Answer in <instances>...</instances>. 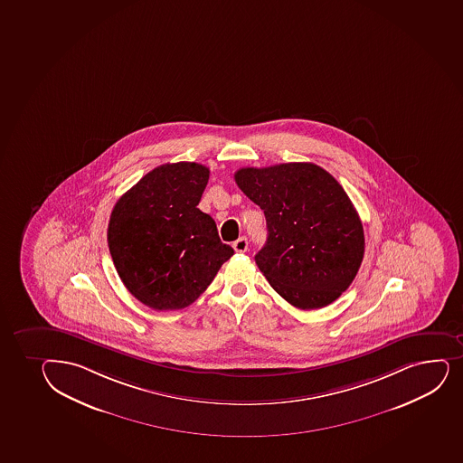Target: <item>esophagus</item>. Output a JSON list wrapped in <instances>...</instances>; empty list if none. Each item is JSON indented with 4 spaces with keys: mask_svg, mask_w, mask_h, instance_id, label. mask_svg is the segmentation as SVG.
<instances>
[{
    "mask_svg": "<svg viewBox=\"0 0 463 463\" xmlns=\"http://www.w3.org/2000/svg\"><path fill=\"white\" fill-rule=\"evenodd\" d=\"M248 239L246 237H241V239L237 240L232 244V248H234L235 252H246L248 250Z\"/></svg>",
    "mask_w": 463,
    "mask_h": 463,
    "instance_id": "1",
    "label": "esophagus"
}]
</instances>
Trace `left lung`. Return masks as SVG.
Returning <instances> with one entry per match:
<instances>
[{"mask_svg": "<svg viewBox=\"0 0 463 463\" xmlns=\"http://www.w3.org/2000/svg\"><path fill=\"white\" fill-rule=\"evenodd\" d=\"M239 188L264 211L268 240L255 263L295 307H326L347 290L364 259V229L352 200L308 162L240 168Z\"/></svg>", "mask_w": 463, "mask_h": 463, "instance_id": "8db88e82", "label": "left lung"}]
</instances>
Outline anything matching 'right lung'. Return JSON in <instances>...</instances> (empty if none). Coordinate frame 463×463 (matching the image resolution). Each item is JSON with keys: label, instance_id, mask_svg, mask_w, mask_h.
<instances>
[{"label": "right lung", "instance_id": "obj_1", "mask_svg": "<svg viewBox=\"0 0 463 463\" xmlns=\"http://www.w3.org/2000/svg\"><path fill=\"white\" fill-rule=\"evenodd\" d=\"M209 169L160 165L128 189L109 215V254L129 294L155 310H179L203 294L234 249L222 243L199 204Z\"/></svg>", "mask_w": 463, "mask_h": 463}]
</instances>
